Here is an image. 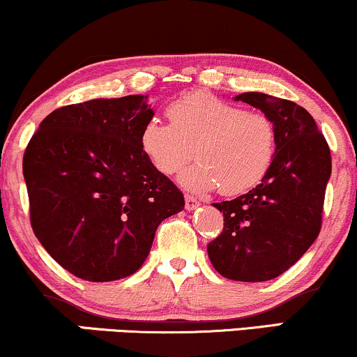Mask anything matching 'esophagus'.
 Here are the masks:
<instances>
[{
  "mask_svg": "<svg viewBox=\"0 0 357 357\" xmlns=\"http://www.w3.org/2000/svg\"><path fill=\"white\" fill-rule=\"evenodd\" d=\"M197 206H199V201H197L196 197H192V196L184 197V208H186L188 211H192V209H196Z\"/></svg>",
  "mask_w": 357,
  "mask_h": 357,
  "instance_id": "esophagus-1",
  "label": "esophagus"
}]
</instances>
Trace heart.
<instances>
[{"label": "heart", "mask_w": 357, "mask_h": 357, "mask_svg": "<svg viewBox=\"0 0 357 357\" xmlns=\"http://www.w3.org/2000/svg\"><path fill=\"white\" fill-rule=\"evenodd\" d=\"M169 123L148 119L139 146L158 173L171 176L191 160L179 183L192 192L220 188L238 196L256 188L271 169L278 132L274 121L259 111H246L208 93H192L171 102Z\"/></svg>", "instance_id": "b5f03b06"}]
</instances>
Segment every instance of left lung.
Here are the masks:
<instances>
[{"mask_svg": "<svg viewBox=\"0 0 357 357\" xmlns=\"http://www.w3.org/2000/svg\"><path fill=\"white\" fill-rule=\"evenodd\" d=\"M234 101L248 102L273 119L276 156L256 188L213 204L225 216V227L208 244V256L227 279L269 281L287 271L319 234L331 153L303 106L264 93H243Z\"/></svg>", "mask_w": 357, "mask_h": 357, "instance_id": "left-lung-1", "label": "left lung"}]
</instances>
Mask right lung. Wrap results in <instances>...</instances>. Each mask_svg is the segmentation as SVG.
<instances>
[{"mask_svg":"<svg viewBox=\"0 0 357 357\" xmlns=\"http://www.w3.org/2000/svg\"><path fill=\"white\" fill-rule=\"evenodd\" d=\"M153 116L143 94L63 106L24 151L34 236L84 281L136 273L161 221L184 209L183 192L141 151V128Z\"/></svg>","mask_w":357,"mask_h":357,"instance_id":"obj_1","label":"right lung"}]
</instances>
